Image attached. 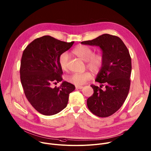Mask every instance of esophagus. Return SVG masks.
<instances>
[{"label": "esophagus", "instance_id": "obj_1", "mask_svg": "<svg viewBox=\"0 0 151 151\" xmlns=\"http://www.w3.org/2000/svg\"><path fill=\"white\" fill-rule=\"evenodd\" d=\"M75 87H76V89H82V88H83L82 86H79V85H76Z\"/></svg>", "mask_w": 151, "mask_h": 151}]
</instances>
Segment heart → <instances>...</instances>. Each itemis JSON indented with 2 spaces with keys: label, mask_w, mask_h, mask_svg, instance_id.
Masks as SVG:
<instances>
[{
  "label": "heart",
  "mask_w": 151,
  "mask_h": 151,
  "mask_svg": "<svg viewBox=\"0 0 151 151\" xmlns=\"http://www.w3.org/2000/svg\"><path fill=\"white\" fill-rule=\"evenodd\" d=\"M72 53L86 63V66L93 73H98L104 64V56L101 52L94 53V51L90 47L80 45L76 47ZM69 55L66 52L62 53L58 58L60 66L63 70L68 69ZM92 75L89 72L82 73H73L66 77V80L76 85H82L91 79Z\"/></svg>",
  "instance_id": "heart-1"
}]
</instances>
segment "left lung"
Returning a JSON list of instances; mask_svg holds the SVG:
<instances>
[{"instance_id":"1","label":"left lung","mask_w":151,"mask_h":151,"mask_svg":"<svg viewBox=\"0 0 151 151\" xmlns=\"http://www.w3.org/2000/svg\"><path fill=\"white\" fill-rule=\"evenodd\" d=\"M81 44L99 47L104 56L103 66L96 81L105 85L103 91L92 85L94 94L87 99L90 111L99 117H107L116 112L124 103L130 86L132 59L122 40L118 36L103 34Z\"/></svg>"}]
</instances>
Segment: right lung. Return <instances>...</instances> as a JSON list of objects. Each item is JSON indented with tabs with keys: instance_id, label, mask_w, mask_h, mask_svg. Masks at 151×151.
<instances>
[{
	"instance_id": "add662e5",
	"label": "right lung",
	"mask_w": 151,
	"mask_h": 151,
	"mask_svg": "<svg viewBox=\"0 0 151 151\" xmlns=\"http://www.w3.org/2000/svg\"><path fill=\"white\" fill-rule=\"evenodd\" d=\"M74 42H66L50 36L32 41L23 51L20 79L24 94L34 108L41 114L53 115L67 106L75 85L63 81L60 87L51 85L61 82L63 71L60 55L69 50Z\"/></svg>"
}]
</instances>
